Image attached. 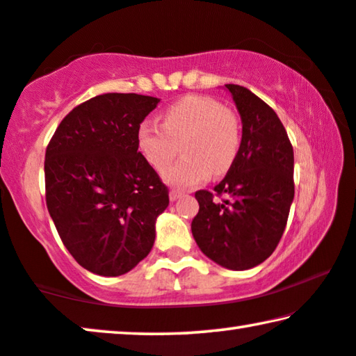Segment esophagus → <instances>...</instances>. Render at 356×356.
Returning a JSON list of instances; mask_svg holds the SVG:
<instances>
[{"mask_svg":"<svg viewBox=\"0 0 356 356\" xmlns=\"http://www.w3.org/2000/svg\"><path fill=\"white\" fill-rule=\"evenodd\" d=\"M184 193L182 192H180V190H176V188H172L171 190V192H169V200H171V201H176V200H179L180 198V196H182Z\"/></svg>","mask_w":356,"mask_h":356,"instance_id":"esophagus-1","label":"esophagus"}]
</instances>
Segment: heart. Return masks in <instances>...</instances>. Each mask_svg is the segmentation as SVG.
<instances>
[{"label": "heart", "instance_id": "heart-1", "mask_svg": "<svg viewBox=\"0 0 356 356\" xmlns=\"http://www.w3.org/2000/svg\"><path fill=\"white\" fill-rule=\"evenodd\" d=\"M183 139L184 156L167 168ZM137 147L145 160L174 187H195L211 176H222L235 163L241 147V126L235 111L211 95L190 94L163 111L161 124L144 120L137 127Z\"/></svg>", "mask_w": 356, "mask_h": 356}]
</instances>
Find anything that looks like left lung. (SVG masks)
I'll return each mask as SVG.
<instances>
[{"instance_id":"1","label":"left lung","mask_w":356,"mask_h":356,"mask_svg":"<svg viewBox=\"0 0 356 356\" xmlns=\"http://www.w3.org/2000/svg\"><path fill=\"white\" fill-rule=\"evenodd\" d=\"M243 123L241 147L222 182L198 190L196 245L211 261L248 270L272 256L294 200V152L275 110L238 84H225Z\"/></svg>"}]
</instances>
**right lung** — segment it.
<instances>
[{
    "instance_id": "add662e5",
    "label": "right lung",
    "mask_w": 356,
    "mask_h": 356,
    "mask_svg": "<svg viewBox=\"0 0 356 356\" xmlns=\"http://www.w3.org/2000/svg\"><path fill=\"white\" fill-rule=\"evenodd\" d=\"M160 102L110 92L79 104L46 148L47 211L63 246L89 272L120 277L148 256L169 190L137 147Z\"/></svg>"
}]
</instances>
